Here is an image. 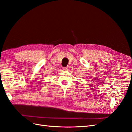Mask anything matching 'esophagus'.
<instances>
[{
  "label": "esophagus",
  "instance_id": "esophagus-1",
  "mask_svg": "<svg viewBox=\"0 0 132 132\" xmlns=\"http://www.w3.org/2000/svg\"><path fill=\"white\" fill-rule=\"evenodd\" d=\"M63 69L64 70H65V71H67V70H68V68L67 67H64L63 68Z\"/></svg>",
  "mask_w": 132,
  "mask_h": 132
}]
</instances>
